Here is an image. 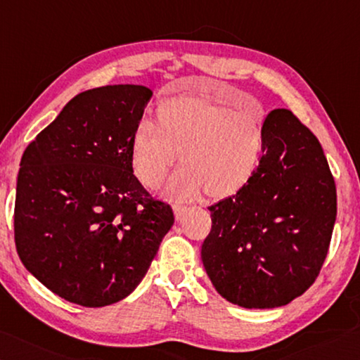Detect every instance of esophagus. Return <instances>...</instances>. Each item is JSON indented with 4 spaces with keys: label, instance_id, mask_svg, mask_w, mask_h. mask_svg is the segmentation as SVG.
Here are the masks:
<instances>
[{
    "label": "esophagus",
    "instance_id": "34e87169",
    "mask_svg": "<svg viewBox=\"0 0 360 360\" xmlns=\"http://www.w3.org/2000/svg\"><path fill=\"white\" fill-rule=\"evenodd\" d=\"M172 209H174V213H175V218H176V219H180V218H181V215H184L185 210H186V205L180 204V202H174Z\"/></svg>",
    "mask_w": 360,
    "mask_h": 360
}]
</instances>
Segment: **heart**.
<instances>
[{
	"instance_id": "obj_1",
	"label": "heart",
	"mask_w": 360,
	"mask_h": 360,
	"mask_svg": "<svg viewBox=\"0 0 360 360\" xmlns=\"http://www.w3.org/2000/svg\"><path fill=\"white\" fill-rule=\"evenodd\" d=\"M266 123L264 109L234 110L205 96L166 99L156 109V126L141 122L132 132V169L145 186L156 188L180 155L172 196L190 199L204 190L212 199L234 196L264 160Z\"/></svg>"
}]
</instances>
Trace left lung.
<instances>
[{
  "instance_id": "left-lung-1",
  "label": "left lung",
  "mask_w": 360,
  "mask_h": 360,
  "mask_svg": "<svg viewBox=\"0 0 360 360\" xmlns=\"http://www.w3.org/2000/svg\"><path fill=\"white\" fill-rule=\"evenodd\" d=\"M266 155L250 184L210 205L202 262L243 308L283 307L318 278L337 217V188L316 136L288 109L267 115Z\"/></svg>"
}]
</instances>
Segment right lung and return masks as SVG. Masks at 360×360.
<instances>
[{
  "label": "right lung",
  "instance_id": "add662e5",
  "mask_svg": "<svg viewBox=\"0 0 360 360\" xmlns=\"http://www.w3.org/2000/svg\"><path fill=\"white\" fill-rule=\"evenodd\" d=\"M151 90L105 85L74 96L22 156L18 257L53 294L88 308L137 288L174 224L132 172L131 137Z\"/></svg>",
  "mask_w": 360,
  "mask_h": 360
}]
</instances>
